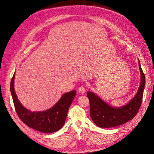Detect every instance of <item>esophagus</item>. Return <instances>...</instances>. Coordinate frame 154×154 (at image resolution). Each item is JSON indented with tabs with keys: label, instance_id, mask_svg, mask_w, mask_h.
Here are the masks:
<instances>
[{
	"label": "esophagus",
	"instance_id": "obj_1",
	"mask_svg": "<svg viewBox=\"0 0 154 154\" xmlns=\"http://www.w3.org/2000/svg\"><path fill=\"white\" fill-rule=\"evenodd\" d=\"M78 92H80V93H81L82 94H84V93L85 92V87H83V86H81V87H79V88H78Z\"/></svg>",
	"mask_w": 154,
	"mask_h": 154
}]
</instances>
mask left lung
<instances>
[{"instance_id": "obj_1", "label": "left lung", "mask_w": 154, "mask_h": 154, "mask_svg": "<svg viewBox=\"0 0 154 154\" xmlns=\"http://www.w3.org/2000/svg\"><path fill=\"white\" fill-rule=\"evenodd\" d=\"M139 66L141 74V83L137 92L127 105L114 108L110 106L92 92H87L90 102V116L94 123L101 128H111L125 124L132 119L140 109L145 86V76L140 62Z\"/></svg>"}]
</instances>
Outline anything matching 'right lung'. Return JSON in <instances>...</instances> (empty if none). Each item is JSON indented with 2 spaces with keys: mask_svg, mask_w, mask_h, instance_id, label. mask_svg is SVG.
I'll return each instance as SVG.
<instances>
[{
  "mask_svg": "<svg viewBox=\"0 0 154 154\" xmlns=\"http://www.w3.org/2000/svg\"><path fill=\"white\" fill-rule=\"evenodd\" d=\"M14 73L10 83V91L18 116L29 127L43 133L50 134L61 128L66 122L67 111L76 96V91L65 93L51 109L45 111L31 112L26 109L18 100L14 88Z\"/></svg>",
  "mask_w": 154,
  "mask_h": 154,
  "instance_id": "right-lung-1",
  "label": "right lung"
}]
</instances>
